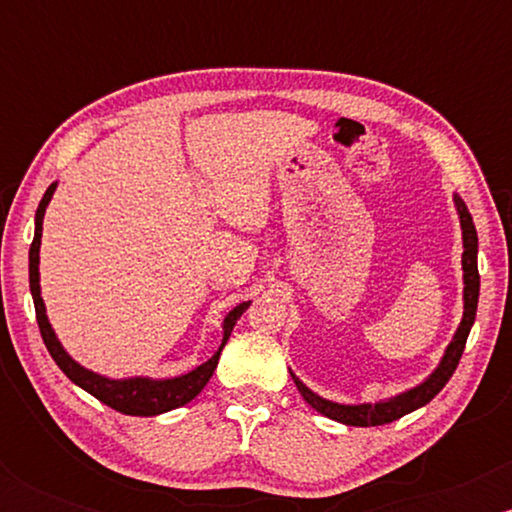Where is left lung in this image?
<instances>
[{"label": "left lung", "instance_id": "8db88e82", "mask_svg": "<svg viewBox=\"0 0 512 512\" xmlns=\"http://www.w3.org/2000/svg\"><path fill=\"white\" fill-rule=\"evenodd\" d=\"M455 207L457 214H460V226H462V272H464V315L460 327H457L455 337L445 349L443 358H440L438 368L433 370L431 375L424 380L421 385L411 387V390L402 392V395L383 399V402H375V404H337L330 402V399H322L320 395H315L313 390H308L296 375L291 373L293 383H296L298 392H301L305 402L310 404L315 411H320L322 416L327 419L339 421V424L346 426H383L390 424V421L402 419L404 414L409 411L424 407V404L431 402L433 397L443 390L445 383L452 378L455 373L457 363H460L464 344H467L469 330L474 325V317H477V303H479V269H477V252H479V238H477V228H474L472 214L467 211V204L462 202L460 197L455 195Z\"/></svg>", "mask_w": 512, "mask_h": 512}]
</instances>
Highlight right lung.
<instances>
[{
	"mask_svg": "<svg viewBox=\"0 0 512 512\" xmlns=\"http://www.w3.org/2000/svg\"><path fill=\"white\" fill-rule=\"evenodd\" d=\"M57 182L45 190L43 199H40L38 211H35V236L31 243V252H28V281H31V296H33V305H35V317H38V327H40V337H43L45 346H48L50 356L55 358V363L60 366V370L72 380L74 385H79L81 390H86L88 395H93L96 399H101L103 404H108L110 409L120 411V414L127 416H156L163 414V411L178 409L182 404L192 402L199 392L204 390V385L209 383V378L214 375L216 363H219L221 349L226 346L228 337H231L233 325L238 322V317L250 308L248 303H240L231 313L226 315L223 320V339L219 351L209 358L207 363L197 366L190 373L178 375V378H166V380H151V378H125V380H113L105 378V375L93 373L84 366L74 361L72 356L64 351V346L57 339L55 330H52L48 315H45V303L40 298V238H43V216H45V207L50 204L52 195H55Z\"/></svg>",
	"mask_w": 512,
	"mask_h": 512,
	"instance_id": "add662e5",
	"label": "right lung"
}]
</instances>
